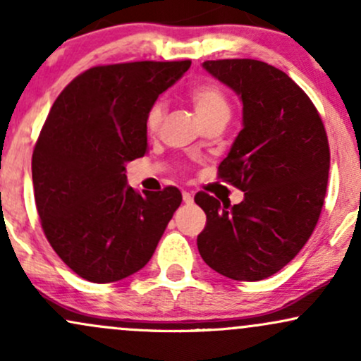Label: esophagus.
Here are the masks:
<instances>
[{"instance_id":"obj_1","label":"esophagus","mask_w":361,"mask_h":361,"mask_svg":"<svg viewBox=\"0 0 361 361\" xmlns=\"http://www.w3.org/2000/svg\"><path fill=\"white\" fill-rule=\"evenodd\" d=\"M181 195H183V202H185V204H193V195L192 193L183 192Z\"/></svg>"}]
</instances>
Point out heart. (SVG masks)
I'll return each mask as SVG.
<instances>
[{"label":"heart","instance_id":"obj_1","mask_svg":"<svg viewBox=\"0 0 361 361\" xmlns=\"http://www.w3.org/2000/svg\"><path fill=\"white\" fill-rule=\"evenodd\" d=\"M190 100L193 103L195 114L200 122L214 118V117H227L229 118V100H227L226 93L221 86L214 85V82H202V85L195 86L190 91ZM164 106L163 103L157 102L149 110L146 118V127L149 132H154L159 127L161 120H163Z\"/></svg>","mask_w":361,"mask_h":361}]
</instances>
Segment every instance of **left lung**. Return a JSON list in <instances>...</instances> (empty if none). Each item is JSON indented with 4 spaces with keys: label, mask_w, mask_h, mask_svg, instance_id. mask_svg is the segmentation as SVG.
<instances>
[{
    "label": "left lung",
    "mask_w": 361,
    "mask_h": 361,
    "mask_svg": "<svg viewBox=\"0 0 361 361\" xmlns=\"http://www.w3.org/2000/svg\"><path fill=\"white\" fill-rule=\"evenodd\" d=\"M202 66L241 98L243 128L219 164V178L243 190L244 198L231 205L195 195L207 214L198 251L227 279H268L295 258L321 215L329 173L324 126L307 94L267 62Z\"/></svg>",
    "instance_id": "1"
}]
</instances>
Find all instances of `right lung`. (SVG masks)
Returning a JSON list of instances; mask_svg holds the SVG:
<instances>
[{
  "label": "right lung",
  "mask_w": 361,
  "mask_h": 361,
  "mask_svg": "<svg viewBox=\"0 0 361 361\" xmlns=\"http://www.w3.org/2000/svg\"><path fill=\"white\" fill-rule=\"evenodd\" d=\"M190 64L98 66L54 102L32 156L35 205L52 250L81 279L110 283L146 267L180 207L175 186L135 192L126 166L146 154L149 110Z\"/></svg>",
  "instance_id": "1"
}]
</instances>
